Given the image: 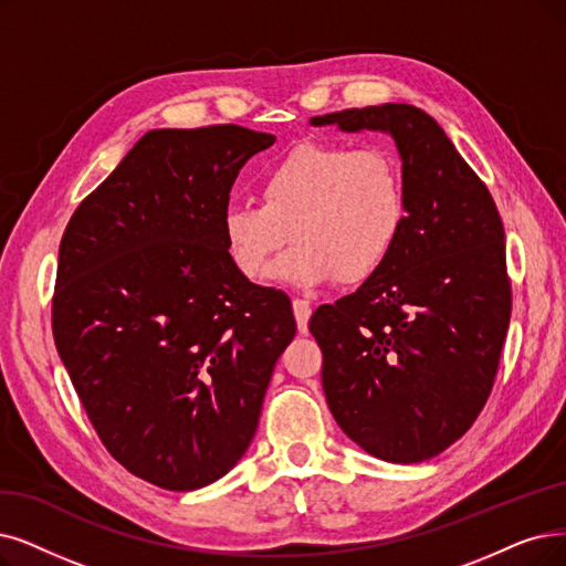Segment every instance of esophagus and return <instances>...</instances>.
<instances>
[{
	"mask_svg": "<svg viewBox=\"0 0 566 566\" xmlns=\"http://www.w3.org/2000/svg\"><path fill=\"white\" fill-rule=\"evenodd\" d=\"M292 311H295V321L302 334L308 332V318H311V304L306 300H292Z\"/></svg>",
	"mask_w": 566,
	"mask_h": 566,
	"instance_id": "34e87169",
	"label": "esophagus"
}]
</instances>
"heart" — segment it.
<instances>
[{
    "label": "heart",
    "instance_id": "obj_1",
    "mask_svg": "<svg viewBox=\"0 0 566 566\" xmlns=\"http://www.w3.org/2000/svg\"><path fill=\"white\" fill-rule=\"evenodd\" d=\"M260 199L224 207L230 258L243 276L258 279L292 234L297 243L271 276L300 290L336 276L367 281L390 260L406 224L401 165L380 146L302 144L266 169Z\"/></svg>",
    "mask_w": 566,
    "mask_h": 566
}]
</instances>
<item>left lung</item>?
<instances>
[{"mask_svg":"<svg viewBox=\"0 0 566 566\" xmlns=\"http://www.w3.org/2000/svg\"><path fill=\"white\" fill-rule=\"evenodd\" d=\"M311 125L392 134L406 186V224L390 260L311 315L327 406L369 455L429 460L479 418L500 369L511 318L500 211L422 108H346Z\"/></svg>","mask_w":566,"mask_h":566,"instance_id":"left-lung-1","label":"left lung"}]
</instances>
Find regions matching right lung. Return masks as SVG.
I'll use <instances>...</instances> for the list:
<instances>
[{
    "label": "right lung",
    "instance_id": "1",
    "mask_svg": "<svg viewBox=\"0 0 566 566\" xmlns=\"http://www.w3.org/2000/svg\"><path fill=\"white\" fill-rule=\"evenodd\" d=\"M274 142L153 129L62 234L57 353L104 448L157 488H205L241 460L295 338L290 300L248 281L222 237L239 169Z\"/></svg>",
    "mask_w": 566,
    "mask_h": 566
}]
</instances>
